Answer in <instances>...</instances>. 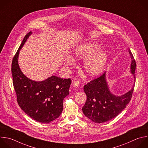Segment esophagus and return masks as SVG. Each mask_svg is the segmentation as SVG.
Returning a JSON list of instances; mask_svg holds the SVG:
<instances>
[{
    "mask_svg": "<svg viewBox=\"0 0 148 148\" xmlns=\"http://www.w3.org/2000/svg\"><path fill=\"white\" fill-rule=\"evenodd\" d=\"M80 85V82L78 81H74L73 82V86L77 88Z\"/></svg>",
    "mask_w": 148,
    "mask_h": 148,
    "instance_id": "1",
    "label": "esophagus"
}]
</instances>
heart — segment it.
I'll use <instances>...</instances> for the list:
<instances>
[{
	"label": "heart",
	"instance_id": "1",
	"mask_svg": "<svg viewBox=\"0 0 148 148\" xmlns=\"http://www.w3.org/2000/svg\"><path fill=\"white\" fill-rule=\"evenodd\" d=\"M100 45L93 42H87L77 46L74 50V56L77 59H85L84 67L86 72L90 75H97L101 73L106 67L108 60V54L103 49L98 50ZM65 65L71 66L74 60L67 56L64 60Z\"/></svg>",
	"mask_w": 148,
	"mask_h": 148
}]
</instances>
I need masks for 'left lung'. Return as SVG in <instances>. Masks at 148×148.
I'll return each instance as SVG.
<instances>
[{"label":"left lung","mask_w":148,"mask_h":148,"mask_svg":"<svg viewBox=\"0 0 148 148\" xmlns=\"http://www.w3.org/2000/svg\"><path fill=\"white\" fill-rule=\"evenodd\" d=\"M128 52L132 59L131 73L135 78L136 62L130 49ZM134 85L125 94L120 96H116L109 90L105 72L100 77L84 85V90L87 97L82 109L84 115L96 123H102L112 120L119 115L131 101Z\"/></svg>","instance_id":"8db88e82"}]
</instances>
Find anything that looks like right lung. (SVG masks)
Here are the masks:
<instances>
[{"mask_svg":"<svg viewBox=\"0 0 148 148\" xmlns=\"http://www.w3.org/2000/svg\"><path fill=\"white\" fill-rule=\"evenodd\" d=\"M31 34L29 32L25 36L13 59V83L17 101L21 109L35 121L48 123L61 114L63 109V102L69 94L71 80L53 75L38 82L24 75L18 66V57L20 50Z\"/></svg>","mask_w":148,"mask_h":148,"instance_id":"1","label":"right lung"}]
</instances>
